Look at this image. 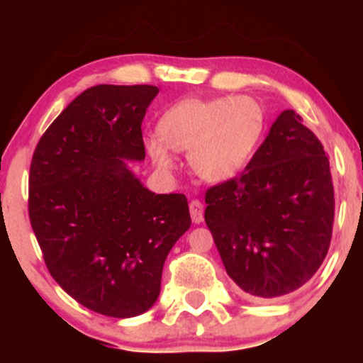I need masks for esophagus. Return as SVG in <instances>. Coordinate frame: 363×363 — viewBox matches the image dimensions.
<instances>
[{
  "label": "esophagus",
  "instance_id": "obj_1",
  "mask_svg": "<svg viewBox=\"0 0 363 363\" xmlns=\"http://www.w3.org/2000/svg\"><path fill=\"white\" fill-rule=\"evenodd\" d=\"M189 211H191V220L193 223H201L203 222V203L198 201V199H193L189 203Z\"/></svg>",
  "mask_w": 363,
  "mask_h": 363
}]
</instances>
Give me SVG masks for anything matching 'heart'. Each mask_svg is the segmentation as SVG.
Masks as SVG:
<instances>
[{"label": "heart", "mask_w": 363, "mask_h": 363, "mask_svg": "<svg viewBox=\"0 0 363 363\" xmlns=\"http://www.w3.org/2000/svg\"><path fill=\"white\" fill-rule=\"evenodd\" d=\"M264 126V109L249 95L187 97L160 116L157 135L145 138V150L162 172L177 167L174 152H187L194 172L220 184L245 169Z\"/></svg>", "instance_id": "heart-1"}]
</instances>
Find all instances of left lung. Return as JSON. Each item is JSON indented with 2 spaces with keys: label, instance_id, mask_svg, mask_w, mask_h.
I'll list each match as a JSON object with an SVG mask.
<instances>
[{
  "label": "left lung",
  "instance_id": "left-lung-1",
  "mask_svg": "<svg viewBox=\"0 0 363 363\" xmlns=\"http://www.w3.org/2000/svg\"><path fill=\"white\" fill-rule=\"evenodd\" d=\"M205 222L245 297L301 289L326 257L335 222L331 169L318 136L283 111L239 177L210 187Z\"/></svg>",
  "mask_w": 363,
  "mask_h": 363
}]
</instances>
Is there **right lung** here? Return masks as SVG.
Masks as SVG:
<instances>
[{"instance_id":"obj_1","label":"right lung","mask_w":363,"mask_h":363,"mask_svg":"<svg viewBox=\"0 0 363 363\" xmlns=\"http://www.w3.org/2000/svg\"><path fill=\"white\" fill-rule=\"evenodd\" d=\"M153 85H97L37 143L28 216L57 285L86 309L135 318L155 303L167 254L191 227L184 194H155L128 162L145 158Z\"/></svg>"}]
</instances>
